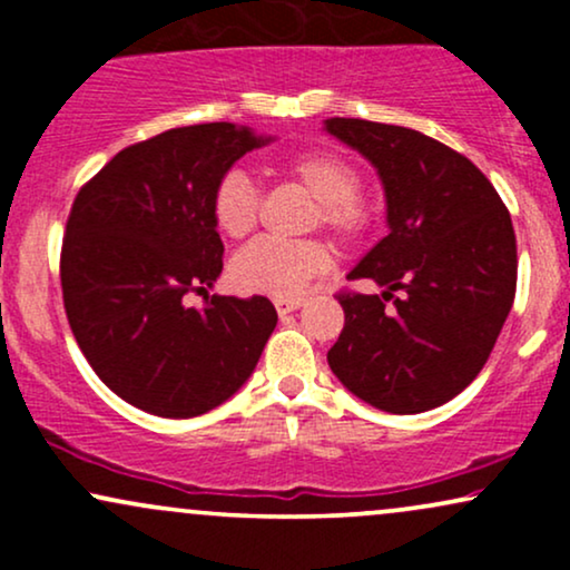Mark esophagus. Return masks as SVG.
<instances>
[{
  "mask_svg": "<svg viewBox=\"0 0 570 570\" xmlns=\"http://www.w3.org/2000/svg\"><path fill=\"white\" fill-rule=\"evenodd\" d=\"M299 305H303V299H299V297H276V311H278L281 318L289 316V313L297 311Z\"/></svg>",
  "mask_w": 570,
  "mask_h": 570,
  "instance_id": "34e87169",
  "label": "esophagus"
}]
</instances>
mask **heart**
Instances as JSON below:
<instances>
[{
  "mask_svg": "<svg viewBox=\"0 0 570 570\" xmlns=\"http://www.w3.org/2000/svg\"><path fill=\"white\" fill-rule=\"evenodd\" d=\"M281 174L305 189L316 208L307 227L322 225L343 246L362 244L375 230V206L358 193L362 176L343 155L313 149L284 160ZM214 225L227 238H246L259 222V193L248 174L233 168L217 181L212 195ZM332 265V254L322 240H257L235 254L230 278L240 292L267 294V297H297L313 278L324 276Z\"/></svg>",
  "mask_w": 570,
  "mask_h": 570,
  "instance_id": "b5f03b06",
  "label": "heart"
}]
</instances>
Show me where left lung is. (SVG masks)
<instances>
[{"label":"left lung","mask_w":570,"mask_h":570,"mask_svg":"<svg viewBox=\"0 0 570 570\" xmlns=\"http://www.w3.org/2000/svg\"><path fill=\"white\" fill-rule=\"evenodd\" d=\"M324 128L377 168L389 222L348 273L385 292L337 294L345 326L326 362L372 407H440L480 375L512 311V217L472 160L421 130L356 117Z\"/></svg>","instance_id":"8db88e82"}]
</instances>
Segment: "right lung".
<instances>
[{"label": "right lung", "instance_id": "obj_1", "mask_svg": "<svg viewBox=\"0 0 570 570\" xmlns=\"http://www.w3.org/2000/svg\"><path fill=\"white\" fill-rule=\"evenodd\" d=\"M233 122L171 128L117 153L77 193L61 248L63 307L107 389L160 417L219 407L276 330L267 297L214 294L222 273L212 195L235 160L271 144Z\"/></svg>", "mask_w": 570, "mask_h": 570}]
</instances>
